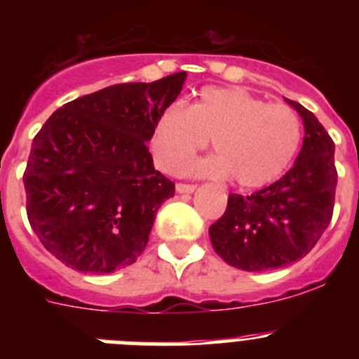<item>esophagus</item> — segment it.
<instances>
[{"mask_svg": "<svg viewBox=\"0 0 359 359\" xmlns=\"http://www.w3.org/2000/svg\"><path fill=\"white\" fill-rule=\"evenodd\" d=\"M196 190V185H192V183H176V192H180V194H192Z\"/></svg>", "mask_w": 359, "mask_h": 359, "instance_id": "1", "label": "esophagus"}]
</instances>
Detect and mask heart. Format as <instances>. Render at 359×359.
Returning a JSON list of instances; mask_svg holds the SVG:
<instances>
[{
	"instance_id": "1",
	"label": "heart",
	"mask_w": 359,
	"mask_h": 359,
	"mask_svg": "<svg viewBox=\"0 0 359 359\" xmlns=\"http://www.w3.org/2000/svg\"><path fill=\"white\" fill-rule=\"evenodd\" d=\"M217 154L189 172L230 177L261 189L286 172L302 144V120L287 104H268L241 88H203L189 107L174 104L158 116L151 136L154 161L165 172L182 170L207 149Z\"/></svg>"
}]
</instances>
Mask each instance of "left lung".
<instances>
[{
  "mask_svg": "<svg viewBox=\"0 0 359 359\" xmlns=\"http://www.w3.org/2000/svg\"><path fill=\"white\" fill-rule=\"evenodd\" d=\"M302 116L304 144L278 182L250 196L230 194L223 217L210 226L212 246L226 264L268 271L306 257L329 226L338 172L334 142L309 109L287 100Z\"/></svg>",
  "mask_w": 359,
  "mask_h": 359,
  "instance_id": "8db88e82",
  "label": "left lung"
}]
</instances>
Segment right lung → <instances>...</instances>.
<instances>
[{
	"label": "right lung",
	"mask_w": 359,
	"mask_h": 359,
	"mask_svg": "<svg viewBox=\"0 0 359 359\" xmlns=\"http://www.w3.org/2000/svg\"><path fill=\"white\" fill-rule=\"evenodd\" d=\"M185 79L180 72L79 97L36 135L23 174L28 221L62 264L104 275L144 253L158 208L174 196L147 142Z\"/></svg>",
	"instance_id": "1"
}]
</instances>
